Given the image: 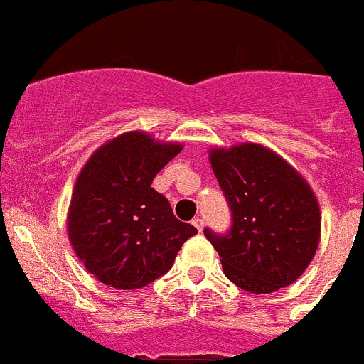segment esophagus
Here are the masks:
<instances>
[{"label":"esophagus","mask_w":364,"mask_h":364,"mask_svg":"<svg viewBox=\"0 0 364 364\" xmlns=\"http://www.w3.org/2000/svg\"><path fill=\"white\" fill-rule=\"evenodd\" d=\"M192 224L196 225V229H199V231H203V229H204V220H203V218H200V217L193 218Z\"/></svg>","instance_id":"34e87169"}]
</instances>
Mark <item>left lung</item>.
<instances>
[{"instance_id":"1","label":"left lung","mask_w":364,"mask_h":364,"mask_svg":"<svg viewBox=\"0 0 364 364\" xmlns=\"http://www.w3.org/2000/svg\"><path fill=\"white\" fill-rule=\"evenodd\" d=\"M211 168L231 211L228 232L204 229L229 281L250 294L294 283L320 240L315 193L294 167L257 144L211 149Z\"/></svg>"}]
</instances>
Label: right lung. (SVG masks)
<instances>
[{"mask_svg":"<svg viewBox=\"0 0 364 364\" xmlns=\"http://www.w3.org/2000/svg\"><path fill=\"white\" fill-rule=\"evenodd\" d=\"M132 132L105 144L85 164L70 199L67 231L77 257L101 283L144 288L171 270L183 243L197 235L178 220L154 176L181 153Z\"/></svg>","mask_w":364,"mask_h":364,"instance_id":"add662e5","label":"right lung"}]
</instances>
